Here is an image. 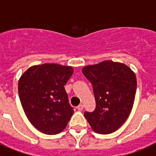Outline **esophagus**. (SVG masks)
Wrapping results in <instances>:
<instances>
[{
  "label": "esophagus",
  "instance_id": "esophagus-1",
  "mask_svg": "<svg viewBox=\"0 0 156 156\" xmlns=\"http://www.w3.org/2000/svg\"><path fill=\"white\" fill-rule=\"evenodd\" d=\"M77 109H78V111H82V109H83V105H82V104L79 105L77 107Z\"/></svg>",
  "mask_w": 156,
  "mask_h": 156
}]
</instances>
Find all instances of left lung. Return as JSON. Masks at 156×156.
Wrapping results in <instances>:
<instances>
[{
    "label": "left lung",
    "instance_id": "obj_1",
    "mask_svg": "<svg viewBox=\"0 0 156 156\" xmlns=\"http://www.w3.org/2000/svg\"><path fill=\"white\" fill-rule=\"evenodd\" d=\"M92 83L96 108L84 116L93 130L109 134L120 128L129 117L136 91V77L125 64L103 61L82 68Z\"/></svg>",
    "mask_w": 156,
    "mask_h": 156
}]
</instances>
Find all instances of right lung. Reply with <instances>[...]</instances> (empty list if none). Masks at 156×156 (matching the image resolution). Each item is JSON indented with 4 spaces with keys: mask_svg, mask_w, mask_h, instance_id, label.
<instances>
[{
    "mask_svg": "<svg viewBox=\"0 0 156 156\" xmlns=\"http://www.w3.org/2000/svg\"><path fill=\"white\" fill-rule=\"evenodd\" d=\"M73 73L71 66L45 63L31 66L20 78L23 111L31 125L44 134L61 133L74 113L64 88Z\"/></svg>",
    "mask_w": 156,
    "mask_h": 156,
    "instance_id": "add662e5",
    "label": "right lung"
}]
</instances>
